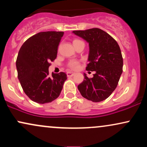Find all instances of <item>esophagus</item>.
Instances as JSON below:
<instances>
[{"instance_id":"esophagus-1","label":"esophagus","mask_w":147,"mask_h":147,"mask_svg":"<svg viewBox=\"0 0 147 147\" xmlns=\"http://www.w3.org/2000/svg\"><path fill=\"white\" fill-rule=\"evenodd\" d=\"M74 75H75V73H73V72H67V76H68V77H72V76H74Z\"/></svg>"}]
</instances>
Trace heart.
Segmentation results:
<instances>
[{"mask_svg":"<svg viewBox=\"0 0 147 147\" xmlns=\"http://www.w3.org/2000/svg\"><path fill=\"white\" fill-rule=\"evenodd\" d=\"M79 42H82L81 40L79 39H74L72 43H73V45L75 44V43H79ZM79 68H80V63L79 61H72L70 63L68 64V68L69 70H72V71H77L78 70Z\"/></svg>","mask_w":147,"mask_h":147,"instance_id":"heart-1","label":"heart"}]
</instances>
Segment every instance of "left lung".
Masks as SVG:
<instances>
[{"label": "left lung", "instance_id": "1", "mask_svg": "<svg viewBox=\"0 0 147 147\" xmlns=\"http://www.w3.org/2000/svg\"><path fill=\"white\" fill-rule=\"evenodd\" d=\"M89 43L88 63L86 69L95 71L92 78L84 74L77 86L84 98L93 102L105 100L117 87L122 73L123 58L120 48L111 35L99 28L73 31Z\"/></svg>", "mask_w": 147, "mask_h": 147}]
</instances>
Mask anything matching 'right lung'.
I'll use <instances>...</instances> for the list:
<instances>
[{
    "instance_id": "right-lung-1",
    "label": "right lung",
    "mask_w": 147,
    "mask_h": 147,
    "mask_svg": "<svg viewBox=\"0 0 147 147\" xmlns=\"http://www.w3.org/2000/svg\"><path fill=\"white\" fill-rule=\"evenodd\" d=\"M63 32H41L30 37L18 52L16 65L23 91L33 102L45 104L56 99L67 79L65 72L49 76L51 61L57 58Z\"/></svg>"
}]
</instances>
